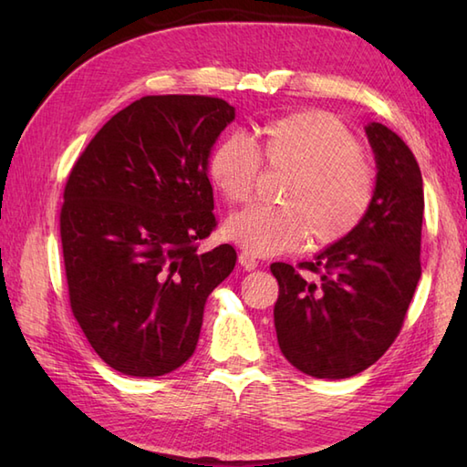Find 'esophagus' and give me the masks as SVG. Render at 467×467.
Returning <instances> with one entry per match:
<instances>
[{"label": "esophagus", "instance_id": "obj_1", "mask_svg": "<svg viewBox=\"0 0 467 467\" xmlns=\"http://www.w3.org/2000/svg\"><path fill=\"white\" fill-rule=\"evenodd\" d=\"M239 265L243 266L244 271H254L256 266H259V261H256L254 256L249 254V253H241L239 254Z\"/></svg>", "mask_w": 467, "mask_h": 467}]
</instances>
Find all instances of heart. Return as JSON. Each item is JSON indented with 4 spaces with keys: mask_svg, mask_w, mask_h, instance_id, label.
I'll return each mask as SVG.
<instances>
[{
    "mask_svg": "<svg viewBox=\"0 0 467 467\" xmlns=\"http://www.w3.org/2000/svg\"><path fill=\"white\" fill-rule=\"evenodd\" d=\"M289 171L281 206H249L226 218L224 234L243 251L271 256L343 243L369 214L377 176L343 120L325 110L293 112L261 126V146L239 132L218 140L206 161L213 186L233 204L253 196L263 171Z\"/></svg>",
    "mask_w": 467,
    "mask_h": 467,
    "instance_id": "heart-1",
    "label": "heart"
}]
</instances>
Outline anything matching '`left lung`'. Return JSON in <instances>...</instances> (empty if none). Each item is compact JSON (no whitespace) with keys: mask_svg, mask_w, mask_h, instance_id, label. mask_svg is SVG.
Returning <instances> with one entry per match:
<instances>
[{"mask_svg":"<svg viewBox=\"0 0 467 467\" xmlns=\"http://www.w3.org/2000/svg\"><path fill=\"white\" fill-rule=\"evenodd\" d=\"M377 161L369 214L313 261L273 263L275 329L283 355L317 379L361 373L400 335L421 276L423 181L410 146L389 128H365Z\"/></svg>","mask_w":467,"mask_h":467,"instance_id":"8db88e82","label":"left lung"}]
</instances>
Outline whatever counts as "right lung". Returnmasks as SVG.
Listing matches in <instances>:
<instances>
[{
  "instance_id": "1",
  "label": "right lung",
  "mask_w": 467,
  "mask_h": 467,
  "mask_svg": "<svg viewBox=\"0 0 467 467\" xmlns=\"http://www.w3.org/2000/svg\"><path fill=\"white\" fill-rule=\"evenodd\" d=\"M234 120L214 96H144L78 158L59 211L69 306L94 351L124 375L191 359L208 295L236 251L198 253L216 228L206 161Z\"/></svg>"
}]
</instances>
